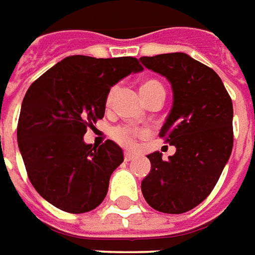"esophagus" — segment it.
<instances>
[{
    "label": "esophagus",
    "mask_w": 255,
    "mask_h": 255,
    "mask_svg": "<svg viewBox=\"0 0 255 255\" xmlns=\"http://www.w3.org/2000/svg\"><path fill=\"white\" fill-rule=\"evenodd\" d=\"M131 159H134V155L131 152H125V162H130Z\"/></svg>",
    "instance_id": "esophagus-1"
}]
</instances>
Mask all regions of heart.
Returning <instances> with one entry per match:
<instances>
[{
	"label": "heart",
	"mask_w": 255,
	"mask_h": 255,
	"mask_svg": "<svg viewBox=\"0 0 255 255\" xmlns=\"http://www.w3.org/2000/svg\"><path fill=\"white\" fill-rule=\"evenodd\" d=\"M165 92L163 89V86L160 82H158L156 79H147V81H144L140 86V92H141L142 97H144V100L149 97V96L155 93V92ZM117 93V86H113V88H110L108 90L107 96H106V104L110 106L114 100V96ZM144 134V131L141 130H137L134 128H129V126H118V128H115L113 130V137L121 144H124L126 147H133L134 144H136V138L138 136H141Z\"/></svg>",
	"instance_id": "obj_1"
}]
</instances>
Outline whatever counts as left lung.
Here are the masks:
<instances>
[{"mask_svg": "<svg viewBox=\"0 0 255 255\" xmlns=\"http://www.w3.org/2000/svg\"><path fill=\"white\" fill-rule=\"evenodd\" d=\"M144 66L166 77L173 89V107L159 136L176 153L147 155L151 171L141 181L144 199L167 214L192 210L216 187L234 147V107L214 70L187 53L140 57Z\"/></svg>", "mask_w": 255, "mask_h": 255, "instance_id": "8db88e82", "label": "left lung"}]
</instances>
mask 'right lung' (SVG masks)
<instances>
[{"label": "right lung", "instance_id": "right-lung-1", "mask_svg": "<svg viewBox=\"0 0 255 255\" xmlns=\"http://www.w3.org/2000/svg\"><path fill=\"white\" fill-rule=\"evenodd\" d=\"M136 57L68 56L34 81L23 99L17 144L32 187L50 205L79 214L96 209L124 162L113 140L93 147L88 128L106 111L111 86L141 71Z\"/></svg>", "mask_w": 255, "mask_h": 255}]
</instances>
